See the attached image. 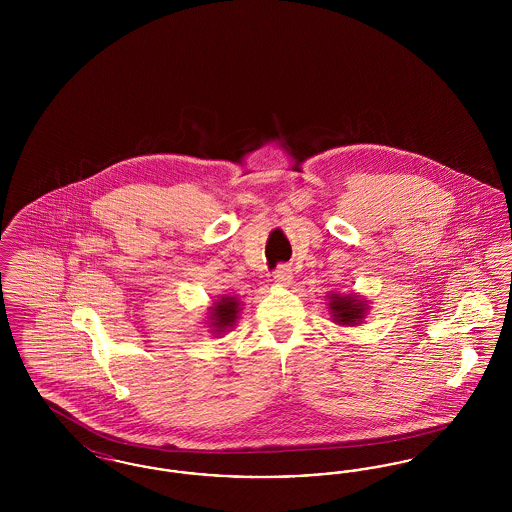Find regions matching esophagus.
<instances>
[{"label":"esophagus","mask_w":512,"mask_h":512,"mask_svg":"<svg viewBox=\"0 0 512 512\" xmlns=\"http://www.w3.org/2000/svg\"><path fill=\"white\" fill-rule=\"evenodd\" d=\"M292 278L293 272L290 265H280V267L274 270V282H276L278 286H284V288H288V286L292 284Z\"/></svg>","instance_id":"obj_1"}]
</instances>
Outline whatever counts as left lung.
I'll use <instances>...</instances> for the list:
<instances>
[{
  "label": "left lung",
  "instance_id": "8db88e82",
  "mask_svg": "<svg viewBox=\"0 0 512 512\" xmlns=\"http://www.w3.org/2000/svg\"><path fill=\"white\" fill-rule=\"evenodd\" d=\"M328 311L332 315V322L340 326H359L366 317L368 301L357 293H330L328 295Z\"/></svg>",
  "mask_w": 512,
  "mask_h": 512
}]
</instances>
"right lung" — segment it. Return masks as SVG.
<instances>
[{
    "label": "right lung",
    "mask_w": 512,
    "mask_h": 512,
    "mask_svg": "<svg viewBox=\"0 0 512 512\" xmlns=\"http://www.w3.org/2000/svg\"><path fill=\"white\" fill-rule=\"evenodd\" d=\"M238 315H240V301H238V297L222 295L220 299L213 303V307H209L207 318H209V326L213 328L211 332L220 336V334L232 330L236 320H238Z\"/></svg>",
    "instance_id": "right-lung-1"
}]
</instances>
